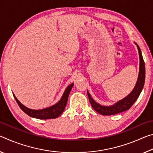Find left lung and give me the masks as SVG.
Listing matches in <instances>:
<instances>
[{
	"instance_id": "obj_1",
	"label": "left lung",
	"mask_w": 153,
	"mask_h": 153,
	"mask_svg": "<svg viewBox=\"0 0 153 153\" xmlns=\"http://www.w3.org/2000/svg\"><path fill=\"white\" fill-rule=\"evenodd\" d=\"M137 48H138V50L140 58V70L138 78L132 92L128 97H126L123 99L120 100V101L117 102L115 105L109 106V107H107V106H102L98 104V103L96 102L92 99V98L90 97L89 92L87 91V94L88 96L90 104H91L92 108L98 113L101 114V115H111L123 112V111H126L128 110L129 108H130L131 106L134 105V103L136 102V100L138 99L144 85L145 65L143 57H142V55L140 48L138 45H137Z\"/></svg>"
}]
</instances>
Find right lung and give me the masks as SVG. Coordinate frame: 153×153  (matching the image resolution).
<instances>
[{
    "label": "right lung",
    "mask_w": 153,
    "mask_h": 153,
    "mask_svg": "<svg viewBox=\"0 0 153 153\" xmlns=\"http://www.w3.org/2000/svg\"><path fill=\"white\" fill-rule=\"evenodd\" d=\"M74 84H72L70 86H69L67 88L65 91L63 93V97H62L61 100H59L56 105L42 110H33L27 108L26 107H25L24 105H23L22 103L17 100V98L15 97L14 94L13 96L15 100H16V102H17L18 105L19 106V107L22 108V110L26 114H27L28 115L30 116V117L40 119V120L55 119L58 117L63 112L64 109L65 108L69 93H70L71 90Z\"/></svg>",
    "instance_id": "1"
}]
</instances>
